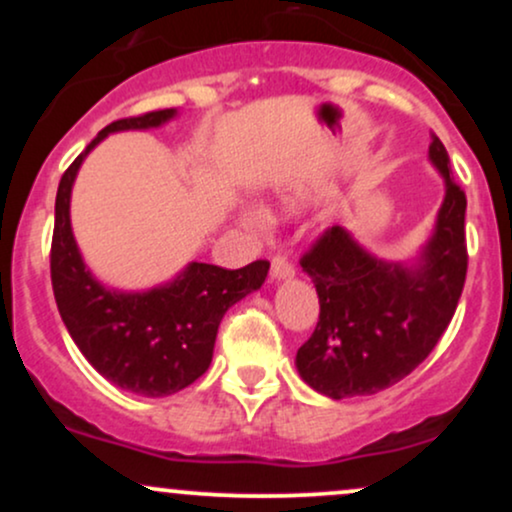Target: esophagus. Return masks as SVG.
Instances as JSON below:
<instances>
[{"label": "esophagus", "mask_w": 512, "mask_h": 512, "mask_svg": "<svg viewBox=\"0 0 512 512\" xmlns=\"http://www.w3.org/2000/svg\"><path fill=\"white\" fill-rule=\"evenodd\" d=\"M293 274H296L293 264L286 260L284 255H276L272 260V279L274 281H286V279H291Z\"/></svg>", "instance_id": "1"}]
</instances>
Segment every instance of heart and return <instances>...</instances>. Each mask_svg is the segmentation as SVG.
<instances>
[{
	"label": "heart",
	"mask_w": 512,
	"mask_h": 512,
	"mask_svg": "<svg viewBox=\"0 0 512 512\" xmlns=\"http://www.w3.org/2000/svg\"><path fill=\"white\" fill-rule=\"evenodd\" d=\"M291 204H298V199H291ZM240 216H243V221L250 223V226H257V223H262V214H260V211L245 209Z\"/></svg>",
	"instance_id": "obj_1"
}]
</instances>
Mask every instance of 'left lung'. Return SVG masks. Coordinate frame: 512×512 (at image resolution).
Instances as JSON below:
<instances>
[{
  "label": "left lung",
  "instance_id": "left-lung-1",
  "mask_svg": "<svg viewBox=\"0 0 512 512\" xmlns=\"http://www.w3.org/2000/svg\"><path fill=\"white\" fill-rule=\"evenodd\" d=\"M428 161L445 195L433 233L411 260H383L342 226L301 260L320 298V320L298 349L296 368L320 395L366 397L399 383L431 354L455 315L467 276V197L450 178L448 151L436 134Z\"/></svg>",
  "mask_w": 512,
  "mask_h": 512
}]
</instances>
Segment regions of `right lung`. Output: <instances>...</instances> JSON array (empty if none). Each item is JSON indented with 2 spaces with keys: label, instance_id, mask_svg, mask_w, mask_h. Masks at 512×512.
<instances>
[{
  "label": "right lung",
  "instance_id": "right-lung-1",
  "mask_svg": "<svg viewBox=\"0 0 512 512\" xmlns=\"http://www.w3.org/2000/svg\"><path fill=\"white\" fill-rule=\"evenodd\" d=\"M178 110L117 120L98 132L62 175L55 199L50 274L62 322L74 344L105 380L142 397H168L207 373L226 310L264 284L269 262L240 269L190 262L166 284L146 291L105 286L81 257L72 231V187L86 156L108 134L156 129Z\"/></svg>",
  "mask_w": 512,
  "mask_h": 512
}]
</instances>
